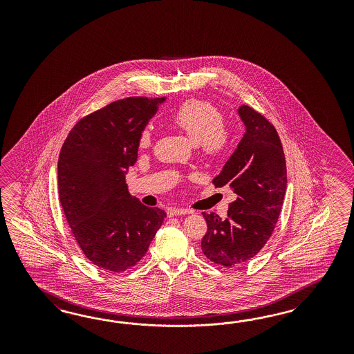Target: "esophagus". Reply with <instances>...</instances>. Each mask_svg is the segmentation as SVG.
I'll list each match as a JSON object with an SVG mask.
<instances>
[{
  "label": "esophagus",
  "instance_id": "esophagus-1",
  "mask_svg": "<svg viewBox=\"0 0 354 354\" xmlns=\"http://www.w3.org/2000/svg\"><path fill=\"white\" fill-rule=\"evenodd\" d=\"M188 213H191V212H189V210H187V209H176V207H170V209L167 210V215H169V216L188 214Z\"/></svg>",
  "mask_w": 354,
  "mask_h": 354
}]
</instances>
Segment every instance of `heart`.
I'll use <instances>...</instances> for the list:
<instances>
[{
    "label": "heart",
    "mask_w": 354,
    "mask_h": 354,
    "mask_svg": "<svg viewBox=\"0 0 354 354\" xmlns=\"http://www.w3.org/2000/svg\"><path fill=\"white\" fill-rule=\"evenodd\" d=\"M170 120L197 145L205 157L218 158L230 147L231 132L225 124L223 113L209 101L187 100L175 109ZM150 145V129H141L138 136V147L140 149H147Z\"/></svg>",
    "instance_id": "heart-1"
}]
</instances>
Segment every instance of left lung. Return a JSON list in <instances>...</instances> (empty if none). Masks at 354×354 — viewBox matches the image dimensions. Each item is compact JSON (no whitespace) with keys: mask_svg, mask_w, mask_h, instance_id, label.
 Returning <instances> with one entry per match:
<instances>
[{"mask_svg":"<svg viewBox=\"0 0 354 354\" xmlns=\"http://www.w3.org/2000/svg\"><path fill=\"white\" fill-rule=\"evenodd\" d=\"M247 132L223 170L216 188L237 194L225 219L203 213L207 231L201 240L206 258L232 268L248 262L265 247L278 222L287 188V166L278 131L253 107H239Z\"/></svg>","mask_w":354,"mask_h":354,"instance_id":"obj_1","label":"left lung"}]
</instances>
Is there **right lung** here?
<instances>
[{"label": "right lung", "mask_w": 354, "mask_h": 354, "mask_svg": "<svg viewBox=\"0 0 354 354\" xmlns=\"http://www.w3.org/2000/svg\"><path fill=\"white\" fill-rule=\"evenodd\" d=\"M161 98L127 97L80 119L58 158V194L82 252L97 268L122 272L145 256L166 213L132 198L126 174L138 136Z\"/></svg>", "instance_id": "right-lung-1"}]
</instances>
